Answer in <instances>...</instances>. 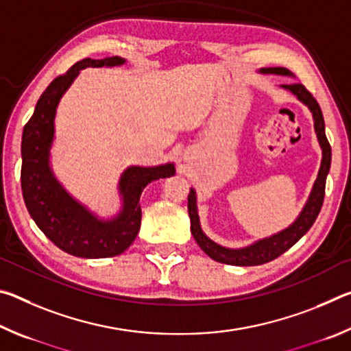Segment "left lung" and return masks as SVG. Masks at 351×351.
<instances>
[{
  "mask_svg": "<svg viewBox=\"0 0 351 351\" xmlns=\"http://www.w3.org/2000/svg\"><path fill=\"white\" fill-rule=\"evenodd\" d=\"M261 74H278V75H293L287 68H261ZM282 88L288 90L294 94V96L305 104L310 108L313 119H314V130H316L317 141L322 148V162H320L317 180L314 182L313 190L308 198L306 204L302 209L300 215L297 217L295 221L289 226V228L283 229L282 232H277L274 235L268 237V239H261L258 241L252 243L246 247L240 249H230L217 245L207 237L199 224L198 209H197V193L193 189H190L189 193V217H190V230H192L193 239L197 240L199 247L209 255L210 258L219 263L234 265V266H257L268 263V261L277 258L278 255L287 252L291 246H294L302 237H304L311 226L316 221L320 209L324 204L325 197V181L326 175L330 171L331 165V147L328 144V139L325 136V122L322 116V110L317 104V100L313 97V94L302 85V83H291V85H282Z\"/></svg>",
  "mask_w": 351,
  "mask_h": 351,
  "instance_id": "left-lung-1",
  "label": "left lung"
}]
</instances>
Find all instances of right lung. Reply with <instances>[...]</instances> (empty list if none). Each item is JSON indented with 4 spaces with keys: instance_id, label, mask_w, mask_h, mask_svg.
I'll return each instance as SVG.
<instances>
[{
    "instance_id": "right-lung-1",
    "label": "right lung",
    "mask_w": 351,
    "mask_h": 351,
    "mask_svg": "<svg viewBox=\"0 0 351 351\" xmlns=\"http://www.w3.org/2000/svg\"><path fill=\"white\" fill-rule=\"evenodd\" d=\"M123 63L125 60L121 57L100 60L83 58L77 62L63 75L49 83L23 130L21 190L27 210L47 239L75 257H114L128 249L141 228L139 198L142 190L148 182L175 175V165L171 162L156 167H128L119 180V192L122 195L121 212L110 219H100L71 197L52 173L49 156L54 141L56 111L62 96L80 69L119 66Z\"/></svg>"
}]
</instances>
